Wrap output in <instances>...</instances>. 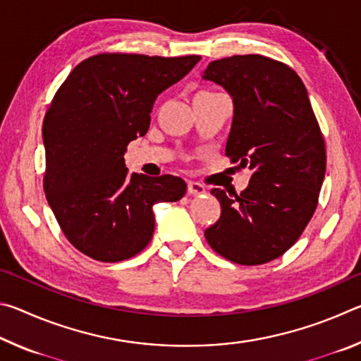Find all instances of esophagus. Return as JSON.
<instances>
[{
  "instance_id": "1",
  "label": "esophagus",
  "mask_w": 361,
  "mask_h": 361,
  "mask_svg": "<svg viewBox=\"0 0 361 361\" xmlns=\"http://www.w3.org/2000/svg\"><path fill=\"white\" fill-rule=\"evenodd\" d=\"M205 186L200 185L197 181H189L188 183V192L191 195H200V194H205Z\"/></svg>"
}]
</instances>
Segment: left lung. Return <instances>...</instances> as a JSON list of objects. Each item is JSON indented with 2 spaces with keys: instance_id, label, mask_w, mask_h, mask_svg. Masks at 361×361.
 <instances>
[{
  "instance_id": "left-lung-1",
  "label": "left lung",
  "mask_w": 361,
  "mask_h": 361,
  "mask_svg": "<svg viewBox=\"0 0 361 361\" xmlns=\"http://www.w3.org/2000/svg\"><path fill=\"white\" fill-rule=\"evenodd\" d=\"M202 79L231 95L226 156L253 172L240 194L212 189L221 216L205 239L232 262L264 264L282 256L314 215L326 170L325 140L305 85L285 63L234 56L212 62Z\"/></svg>"
}]
</instances>
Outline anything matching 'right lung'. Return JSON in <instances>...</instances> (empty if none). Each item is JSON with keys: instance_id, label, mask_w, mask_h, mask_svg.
<instances>
[{"instance_id": "add662e5", "label": "right lung", "mask_w": 361, "mask_h": 361, "mask_svg": "<svg viewBox=\"0 0 361 361\" xmlns=\"http://www.w3.org/2000/svg\"><path fill=\"white\" fill-rule=\"evenodd\" d=\"M199 56L99 54L60 85L42 124L44 192L66 239L97 261L129 259L154 232L152 205L186 192L178 176L127 173L124 154L149 129L159 94Z\"/></svg>"}]
</instances>
